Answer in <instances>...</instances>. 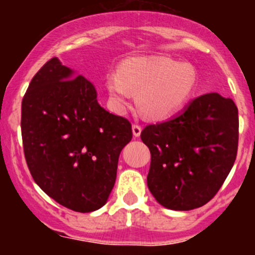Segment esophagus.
<instances>
[{
	"instance_id": "34e87169",
	"label": "esophagus",
	"mask_w": 255,
	"mask_h": 255,
	"mask_svg": "<svg viewBox=\"0 0 255 255\" xmlns=\"http://www.w3.org/2000/svg\"><path fill=\"white\" fill-rule=\"evenodd\" d=\"M132 132H133V135H134L135 138L139 137L140 133H142V127H140L139 125H133L132 126Z\"/></svg>"
}]
</instances>
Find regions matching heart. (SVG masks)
<instances>
[{
  "label": "heart",
  "mask_w": 255,
  "mask_h": 255,
  "mask_svg": "<svg viewBox=\"0 0 255 255\" xmlns=\"http://www.w3.org/2000/svg\"><path fill=\"white\" fill-rule=\"evenodd\" d=\"M196 84L192 66L170 58H132L123 61L118 74H109L106 90L110 104L117 113L126 110L127 101L137 95V104L150 118H164L181 109Z\"/></svg>",
  "instance_id": "b5f03b06"
}]
</instances>
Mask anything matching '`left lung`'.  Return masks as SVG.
<instances>
[{
  "mask_svg": "<svg viewBox=\"0 0 255 255\" xmlns=\"http://www.w3.org/2000/svg\"><path fill=\"white\" fill-rule=\"evenodd\" d=\"M150 150L146 184L161 206H204L230 174L238 148V109L217 92L192 100L175 117L140 133Z\"/></svg>",
  "mask_w": 255,
  "mask_h": 255,
  "instance_id": "obj_1",
  "label": "left lung"
}]
</instances>
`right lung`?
I'll return each mask as SVG.
<instances>
[{"instance_id":"right-lung-1","label":"right lung","mask_w":255,"mask_h":255,"mask_svg":"<svg viewBox=\"0 0 255 255\" xmlns=\"http://www.w3.org/2000/svg\"><path fill=\"white\" fill-rule=\"evenodd\" d=\"M20 129L28 169L48 196L76 212L106 204L132 126L100 106L92 82L50 59L23 97Z\"/></svg>"}]
</instances>
